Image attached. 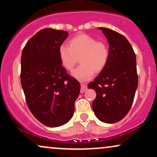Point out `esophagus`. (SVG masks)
<instances>
[{
    "label": "esophagus",
    "mask_w": 157,
    "mask_h": 157,
    "mask_svg": "<svg viewBox=\"0 0 157 157\" xmlns=\"http://www.w3.org/2000/svg\"><path fill=\"white\" fill-rule=\"evenodd\" d=\"M87 90V86H86L85 83H81V89H80V92L83 93L85 91Z\"/></svg>",
    "instance_id": "esophagus-1"
}]
</instances>
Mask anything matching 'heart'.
Segmentation results:
<instances>
[{"instance_id": "b5f03b06", "label": "heart", "mask_w": 157, "mask_h": 157, "mask_svg": "<svg viewBox=\"0 0 157 157\" xmlns=\"http://www.w3.org/2000/svg\"><path fill=\"white\" fill-rule=\"evenodd\" d=\"M68 45L63 44L59 47V58L63 67L71 71L80 57L81 64L72 72V76L77 80H90L95 71H102L109 62V50L107 45L89 35L75 36L68 41Z\"/></svg>"}]
</instances>
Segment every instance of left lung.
I'll list each match as a JSON object with an SVG mask.
<instances>
[{
    "label": "left lung",
    "mask_w": 157,
    "mask_h": 157,
    "mask_svg": "<svg viewBox=\"0 0 157 157\" xmlns=\"http://www.w3.org/2000/svg\"><path fill=\"white\" fill-rule=\"evenodd\" d=\"M109 44V59L100 75L90 82L96 91L92 103L95 116L105 123H115L128 113L138 86L136 55L127 39L110 29L99 27Z\"/></svg>",
    "instance_id": "obj_1"
}]
</instances>
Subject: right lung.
<instances>
[{
  "label": "right lung",
  "mask_w": 157,
  "mask_h": 157,
  "mask_svg": "<svg viewBox=\"0 0 157 157\" xmlns=\"http://www.w3.org/2000/svg\"><path fill=\"white\" fill-rule=\"evenodd\" d=\"M68 32L44 29L35 34L21 55V81L26 103L34 117L48 127L71 120L80 91L76 79L61 65L58 49Z\"/></svg>",
  "instance_id": "add662e5"
}]
</instances>
